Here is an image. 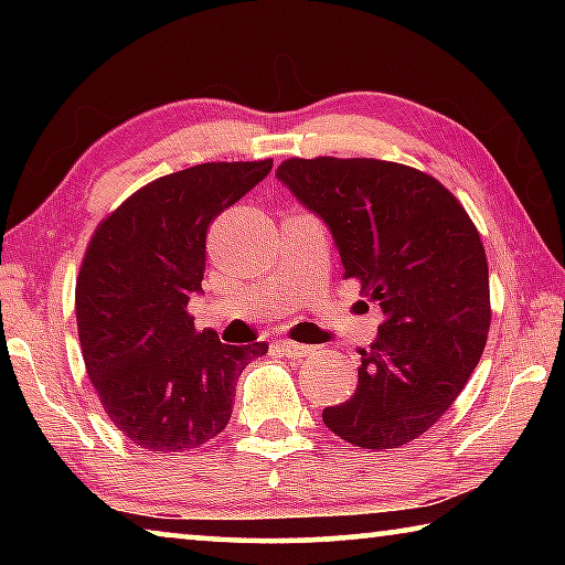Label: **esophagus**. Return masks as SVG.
Wrapping results in <instances>:
<instances>
[{"label": "esophagus", "instance_id": "34e87169", "mask_svg": "<svg viewBox=\"0 0 565 565\" xmlns=\"http://www.w3.org/2000/svg\"><path fill=\"white\" fill-rule=\"evenodd\" d=\"M279 351L289 359H301V356H306V353H311L313 347H303V343H296V341L286 339V341H279Z\"/></svg>", "mask_w": 565, "mask_h": 565}]
</instances>
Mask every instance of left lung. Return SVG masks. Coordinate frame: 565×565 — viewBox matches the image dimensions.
<instances>
[{
    "instance_id": "left-lung-1",
    "label": "left lung",
    "mask_w": 565,
    "mask_h": 565,
    "mask_svg": "<svg viewBox=\"0 0 565 565\" xmlns=\"http://www.w3.org/2000/svg\"><path fill=\"white\" fill-rule=\"evenodd\" d=\"M276 177L329 226L343 279L384 311L356 391L323 424L371 451L414 441L451 408L489 337L481 236L451 191L394 161L286 159Z\"/></svg>"
}]
</instances>
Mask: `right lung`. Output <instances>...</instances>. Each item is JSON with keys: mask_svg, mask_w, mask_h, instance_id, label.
<instances>
[{"mask_svg": "<svg viewBox=\"0 0 565 565\" xmlns=\"http://www.w3.org/2000/svg\"><path fill=\"white\" fill-rule=\"evenodd\" d=\"M264 161H209L139 191L97 226L76 279V329L87 374L111 424L157 454L191 451L228 418L236 381L269 343L228 347L194 329L206 232L269 174Z\"/></svg>", "mask_w": 565, "mask_h": 565, "instance_id": "add662e5", "label": "right lung"}]
</instances>
